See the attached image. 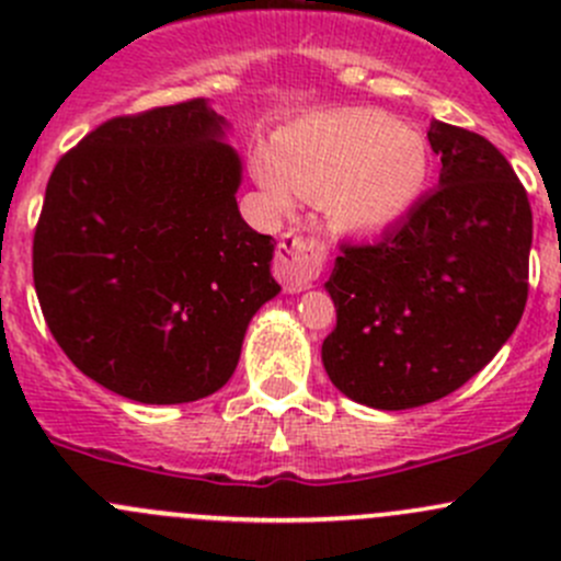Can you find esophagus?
<instances>
[{"label": "esophagus", "instance_id": "34e87169", "mask_svg": "<svg viewBox=\"0 0 561 561\" xmlns=\"http://www.w3.org/2000/svg\"><path fill=\"white\" fill-rule=\"evenodd\" d=\"M325 260V241L314 239V236L287 233L282 236L279 247H276L274 276L282 282V287L287 293H301L307 287H312V282L320 276Z\"/></svg>", "mask_w": 561, "mask_h": 561}]
</instances>
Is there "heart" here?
I'll return each mask as SVG.
<instances>
[{
	"mask_svg": "<svg viewBox=\"0 0 561 561\" xmlns=\"http://www.w3.org/2000/svg\"><path fill=\"white\" fill-rule=\"evenodd\" d=\"M432 151L417 129L375 107H339L282 129L257 181L276 206L328 201L355 233H382L412 214L428 186Z\"/></svg>",
	"mask_w": 561,
	"mask_h": 561,
	"instance_id": "b5f03b06",
	"label": "heart"
}]
</instances>
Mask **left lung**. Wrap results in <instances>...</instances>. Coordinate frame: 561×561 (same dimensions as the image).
I'll return each mask as SVG.
<instances>
[{"mask_svg":"<svg viewBox=\"0 0 561 561\" xmlns=\"http://www.w3.org/2000/svg\"><path fill=\"white\" fill-rule=\"evenodd\" d=\"M439 190L371 244H342L325 290L336 328L322 366L353 401L410 410L478 375L522 320L531 208L483 135L432 122Z\"/></svg>","mask_w":561,"mask_h":561,"instance_id":"left-lung-1","label":"left lung"}]
</instances>
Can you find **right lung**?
Returning a JSON list of instances; mask_svg holds the SVG:
<instances>
[{"mask_svg": "<svg viewBox=\"0 0 561 561\" xmlns=\"http://www.w3.org/2000/svg\"><path fill=\"white\" fill-rule=\"evenodd\" d=\"M206 100L107 118L56 162L32 244L45 322L94 382L144 404L211 396L279 293L241 219V160Z\"/></svg>", "mask_w": 561, "mask_h": 561, "instance_id": "obj_1", "label": "right lung"}]
</instances>
